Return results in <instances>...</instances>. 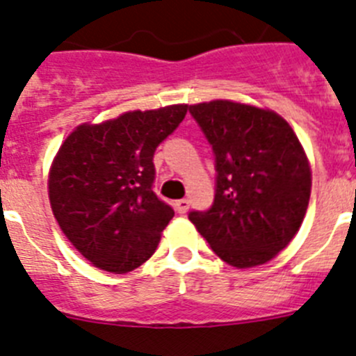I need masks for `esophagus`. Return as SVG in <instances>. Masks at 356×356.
I'll list each match as a JSON object with an SVG mask.
<instances>
[{
    "label": "esophagus",
    "mask_w": 356,
    "mask_h": 356,
    "mask_svg": "<svg viewBox=\"0 0 356 356\" xmlns=\"http://www.w3.org/2000/svg\"><path fill=\"white\" fill-rule=\"evenodd\" d=\"M175 210L178 213H185L188 210V200H178L175 203Z\"/></svg>",
    "instance_id": "obj_1"
}]
</instances>
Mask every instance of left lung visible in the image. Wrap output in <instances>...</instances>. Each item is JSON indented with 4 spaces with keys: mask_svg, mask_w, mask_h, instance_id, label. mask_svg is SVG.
Masks as SVG:
<instances>
[{
    "mask_svg": "<svg viewBox=\"0 0 356 356\" xmlns=\"http://www.w3.org/2000/svg\"><path fill=\"white\" fill-rule=\"evenodd\" d=\"M216 155L212 209L191 212L213 253L237 269L262 266L298 234L312 171L292 127L275 110L213 99L191 105Z\"/></svg>",
    "mask_w": 356,
    "mask_h": 356,
    "instance_id": "left-lung-1",
    "label": "left lung"
}]
</instances>
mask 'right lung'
<instances>
[{"label":"right lung","instance_id":"1","mask_svg":"<svg viewBox=\"0 0 356 356\" xmlns=\"http://www.w3.org/2000/svg\"><path fill=\"white\" fill-rule=\"evenodd\" d=\"M187 110L180 103L83 122L56 151L48 175L53 216L97 269L124 275L155 253L175 210L151 188L153 155Z\"/></svg>","mask_w":356,"mask_h":356}]
</instances>
